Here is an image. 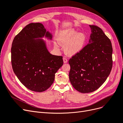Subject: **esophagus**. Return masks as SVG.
Listing matches in <instances>:
<instances>
[{"label":"esophagus","mask_w":123,"mask_h":123,"mask_svg":"<svg viewBox=\"0 0 123 123\" xmlns=\"http://www.w3.org/2000/svg\"><path fill=\"white\" fill-rule=\"evenodd\" d=\"M67 61H68V60L66 58H65V57L63 58V62H64V63H66L67 62Z\"/></svg>","instance_id":"1"}]
</instances>
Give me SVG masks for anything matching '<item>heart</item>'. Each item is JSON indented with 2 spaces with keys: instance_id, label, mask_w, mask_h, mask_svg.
Wrapping results in <instances>:
<instances>
[{
  "instance_id": "1",
  "label": "heart",
  "mask_w": 123,
  "mask_h": 123,
  "mask_svg": "<svg viewBox=\"0 0 123 123\" xmlns=\"http://www.w3.org/2000/svg\"><path fill=\"white\" fill-rule=\"evenodd\" d=\"M58 43L61 45H66L65 49L69 55L79 53L84 48L86 42L85 34H78L74 29L66 30L61 31L58 37Z\"/></svg>"
}]
</instances>
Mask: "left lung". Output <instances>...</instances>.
<instances>
[{
  "mask_svg": "<svg viewBox=\"0 0 123 123\" xmlns=\"http://www.w3.org/2000/svg\"><path fill=\"white\" fill-rule=\"evenodd\" d=\"M91 34L89 43L69 60V78L78 91H95L105 82L112 67L111 41L99 27L90 26Z\"/></svg>",
  "mask_w": 123,
  "mask_h": 123,
  "instance_id": "left-lung-1",
  "label": "left lung"
}]
</instances>
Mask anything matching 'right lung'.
<instances>
[{
	"label": "right lung",
	"mask_w": 123,
	"mask_h": 123,
	"mask_svg": "<svg viewBox=\"0 0 123 123\" xmlns=\"http://www.w3.org/2000/svg\"><path fill=\"white\" fill-rule=\"evenodd\" d=\"M52 37L39 23L26 25L13 38L11 62L13 72L22 84L34 92H42L53 84L55 75L63 65V57L50 54L41 39Z\"/></svg>",
	"instance_id": "obj_1"
}]
</instances>
